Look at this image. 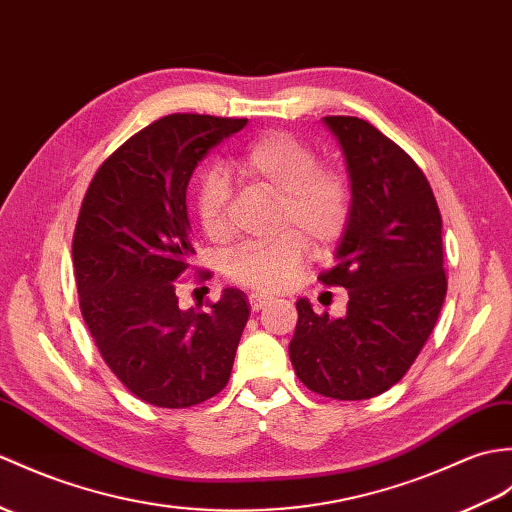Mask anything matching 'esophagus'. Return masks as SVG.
I'll list each match as a JSON object with an SVG mask.
<instances>
[{"label": "esophagus", "instance_id": "34e87169", "mask_svg": "<svg viewBox=\"0 0 512 512\" xmlns=\"http://www.w3.org/2000/svg\"><path fill=\"white\" fill-rule=\"evenodd\" d=\"M248 303H251V310L253 312H259V310H264L266 305H270L272 299H270V296H266V294H261V292H253L251 296H248Z\"/></svg>", "mask_w": 512, "mask_h": 512}]
</instances>
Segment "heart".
Wrapping results in <instances>:
<instances>
[{"mask_svg": "<svg viewBox=\"0 0 512 512\" xmlns=\"http://www.w3.org/2000/svg\"><path fill=\"white\" fill-rule=\"evenodd\" d=\"M240 170L251 181L281 196L279 229L290 232L264 244H244L227 257L229 279L261 292L288 288L305 266L310 240L325 248L340 240L351 216V187L347 176L331 168H318L316 152L281 130L259 135L240 157ZM231 187L220 170L200 176L196 187V213L202 231L211 240L229 235Z\"/></svg>", "mask_w": 512, "mask_h": 512, "instance_id": "obj_1", "label": "heart"}]
</instances>
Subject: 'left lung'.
Masks as SVG:
<instances>
[{
	"instance_id": "1",
	"label": "left lung",
	"mask_w": 512,
	"mask_h": 512,
	"mask_svg": "<svg viewBox=\"0 0 512 512\" xmlns=\"http://www.w3.org/2000/svg\"><path fill=\"white\" fill-rule=\"evenodd\" d=\"M347 163L351 216L336 266L318 279L349 290L347 314H316L296 301L294 373L316 395L360 401L408 373L447 294L443 220L425 174L395 141L360 117L329 115Z\"/></svg>"
}]
</instances>
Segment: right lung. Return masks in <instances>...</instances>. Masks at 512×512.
Wrapping results in <instances>:
<instances>
[{"mask_svg": "<svg viewBox=\"0 0 512 512\" xmlns=\"http://www.w3.org/2000/svg\"><path fill=\"white\" fill-rule=\"evenodd\" d=\"M246 120L168 115L106 159L82 200L74 270L82 318L104 362L141 401L189 408L227 386L246 294L181 310L176 279L192 266L187 185L196 165Z\"/></svg>", "mask_w": 512, "mask_h": 512, "instance_id": "right-lung-1", "label": "right lung"}]
</instances>
